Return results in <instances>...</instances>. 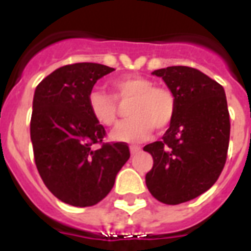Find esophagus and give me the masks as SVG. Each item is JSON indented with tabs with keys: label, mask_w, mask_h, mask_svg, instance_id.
I'll use <instances>...</instances> for the list:
<instances>
[{
	"label": "esophagus",
	"mask_w": 251,
	"mask_h": 251,
	"mask_svg": "<svg viewBox=\"0 0 251 251\" xmlns=\"http://www.w3.org/2000/svg\"><path fill=\"white\" fill-rule=\"evenodd\" d=\"M138 152H141V147H130L131 154H137Z\"/></svg>",
	"instance_id": "1"
}]
</instances>
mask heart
Instances as JSON below:
<instances>
[{
	"mask_svg": "<svg viewBox=\"0 0 251 251\" xmlns=\"http://www.w3.org/2000/svg\"><path fill=\"white\" fill-rule=\"evenodd\" d=\"M113 95L94 90L87 103L94 120L103 126H113L118 121L120 104H127L129 120L111 131V138L120 142H140L156 130L167 129L176 115V97L165 87L144 76H121L110 82Z\"/></svg>",
	"mask_w": 251,
	"mask_h": 251,
	"instance_id": "1",
	"label": "heart"
}]
</instances>
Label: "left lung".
Segmentation results:
<instances>
[{
    "mask_svg": "<svg viewBox=\"0 0 251 251\" xmlns=\"http://www.w3.org/2000/svg\"><path fill=\"white\" fill-rule=\"evenodd\" d=\"M176 97V115L161 141L144 151L153 157L145 176L153 198L180 204L210 189L226 164L230 114L225 90L196 68L174 66L152 72Z\"/></svg>",
    "mask_w": 251,
    "mask_h": 251,
    "instance_id": "left-lung-1",
    "label": "left lung"
}]
</instances>
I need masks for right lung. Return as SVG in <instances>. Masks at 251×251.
Instances as JSON below:
<instances>
[{
  "label": "right lung",
  "mask_w": 251,
  "mask_h": 251,
  "mask_svg": "<svg viewBox=\"0 0 251 251\" xmlns=\"http://www.w3.org/2000/svg\"><path fill=\"white\" fill-rule=\"evenodd\" d=\"M114 71L98 63L60 67L36 87L30 140L37 171L57 199L90 207L107 196L130 157L126 142H103L104 127L87 98L98 79ZM94 143L101 147L92 149Z\"/></svg>",
  "instance_id": "right-lung-1"
}]
</instances>
